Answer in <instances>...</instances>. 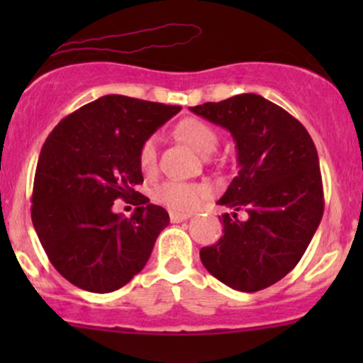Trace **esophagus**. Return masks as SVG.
<instances>
[{
    "mask_svg": "<svg viewBox=\"0 0 363 363\" xmlns=\"http://www.w3.org/2000/svg\"><path fill=\"white\" fill-rule=\"evenodd\" d=\"M191 216V213H182V211H170V222L172 223H179V222H184Z\"/></svg>",
    "mask_w": 363,
    "mask_h": 363,
    "instance_id": "esophagus-1",
    "label": "esophagus"
}]
</instances>
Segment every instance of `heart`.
<instances>
[{
  "mask_svg": "<svg viewBox=\"0 0 363 363\" xmlns=\"http://www.w3.org/2000/svg\"><path fill=\"white\" fill-rule=\"evenodd\" d=\"M177 135L181 136L186 143H189L196 152L201 155H210L215 152L218 145V133L211 124L205 123L201 119L187 118L177 124ZM157 152H158V138L150 136L143 141L138 153L140 169L143 174H153L157 170ZM206 187L201 184H193V182H181V181H167L160 184L155 189V199L164 203L165 206L172 208L177 211L193 210L205 199Z\"/></svg>",
  "mask_w": 363,
  "mask_h": 363,
  "instance_id": "1",
  "label": "heart"
}]
</instances>
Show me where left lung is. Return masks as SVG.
Listing matches in <instances>:
<instances>
[{
  "label": "left lung",
  "instance_id": "8db88e82",
  "mask_svg": "<svg viewBox=\"0 0 363 363\" xmlns=\"http://www.w3.org/2000/svg\"><path fill=\"white\" fill-rule=\"evenodd\" d=\"M230 131L239 172L218 199L223 235L199 251L216 280L239 291L280 281L297 266L324 211L318 150L307 129L277 104L256 94L191 107ZM244 209L248 218L239 220Z\"/></svg>",
  "mask_w": 363,
  "mask_h": 363
}]
</instances>
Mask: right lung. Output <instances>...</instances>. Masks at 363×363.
I'll use <instances>...</instances> for the list:
<instances>
[{
    "mask_svg": "<svg viewBox=\"0 0 363 363\" xmlns=\"http://www.w3.org/2000/svg\"><path fill=\"white\" fill-rule=\"evenodd\" d=\"M179 106L104 95L52 129L37 162L32 223L49 261L78 289L109 294L147 264L170 218L136 191L138 153ZM116 199L136 206L114 214Z\"/></svg>",
    "mask_w": 363,
    "mask_h": 363,
    "instance_id": "1",
    "label": "right lung"
}]
</instances>
